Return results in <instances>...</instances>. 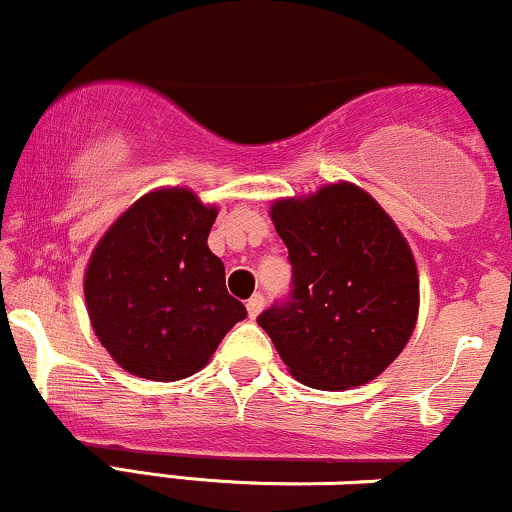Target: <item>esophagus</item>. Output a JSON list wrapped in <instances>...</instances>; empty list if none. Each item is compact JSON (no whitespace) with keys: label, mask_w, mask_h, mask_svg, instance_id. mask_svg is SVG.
<instances>
[{"label":"esophagus","mask_w":512,"mask_h":512,"mask_svg":"<svg viewBox=\"0 0 512 512\" xmlns=\"http://www.w3.org/2000/svg\"><path fill=\"white\" fill-rule=\"evenodd\" d=\"M263 304H266V299H263V294H254V297L246 302V311H249V318H256L258 314H261Z\"/></svg>","instance_id":"obj_1"}]
</instances>
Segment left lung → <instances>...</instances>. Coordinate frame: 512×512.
Masks as SVG:
<instances>
[{"mask_svg": "<svg viewBox=\"0 0 512 512\" xmlns=\"http://www.w3.org/2000/svg\"><path fill=\"white\" fill-rule=\"evenodd\" d=\"M292 297L258 316L290 374L316 390L374 381L410 342L419 316L414 254L393 218L352 182L278 198Z\"/></svg>", "mask_w": 512, "mask_h": 512, "instance_id": "obj_1", "label": "left lung"}]
</instances>
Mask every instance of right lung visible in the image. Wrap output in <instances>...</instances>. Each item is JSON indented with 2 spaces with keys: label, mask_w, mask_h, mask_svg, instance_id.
Listing matches in <instances>:
<instances>
[{
  "label": "right lung",
  "mask_w": 512,
  "mask_h": 512,
  "mask_svg": "<svg viewBox=\"0 0 512 512\" xmlns=\"http://www.w3.org/2000/svg\"><path fill=\"white\" fill-rule=\"evenodd\" d=\"M218 218L186 186H160L131 203L95 244L83 294L100 345L124 371L179 381L210 362L246 318L208 249Z\"/></svg>",
  "instance_id": "1"
}]
</instances>
